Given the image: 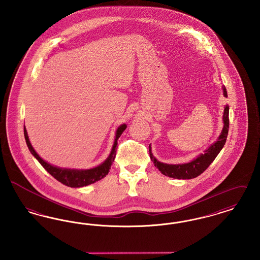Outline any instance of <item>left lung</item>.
Instances as JSON below:
<instances>
[{
	"label": "left lung",
	"mask_w": 260,
	"mask_h": 260,
	"mask_svg": "<svg viewBox=\"0 0 260 260\" xmlns=\"http://www.w3.org/2000/svg\"><path fill=\"white\" fill-rule=\"evenodd\" d=\"M223 95L227 98V91L225 87H222ZM223 127L219 136L217 137L216 141H214L210 147L206 149L203 154H200L196 158L189 162L185 164H165L158 161L151 150V145H149V155L150 159L154 162L155 167L161 172L164 175L173 177L176 179H191L199 176L201 173H204L210 166L216 156L219 154L223 146L225 145L227 136H228V128H229V106H224L223 111Z\"/></svg>",
	"instance_id": "1"
}]
</instances>
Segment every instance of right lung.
<instances>
[{
  "label": "right lung",
  "mask_w": 260,
  "mask_h": 260,
  "mask_svg": "<svg viewBox=\"0 0 260 260\" xmlns=\"http://www.w3.org/2000/svg\"><path fill=\"white\" fill-rule=\"evenodd\" d=\"M126 128V124H123L118 126L116 131V136L114 140V144L111 149V152L108 156V158L99 165L98 167H94L92 169H87V170H78V169H66V168H59L56 166H53L50 162H48L45 160H43L39 155L35 149L31 145V142L29 140V137L27 135V131L25 128L24 125V136L26 140V144L29 148V151L31 154L37 159L38 161L43 166V168L52 175L56 180L61 182L62 184L72 187V188H79V187H84V186L92 184L103 177H105L110 169H111L112 164L115 160L116 157V149L118 145V139L119 137L122 136L124 133V129Z\"/></svg>",
  "instance_id": "right-lung-1"
}]
</instances>
